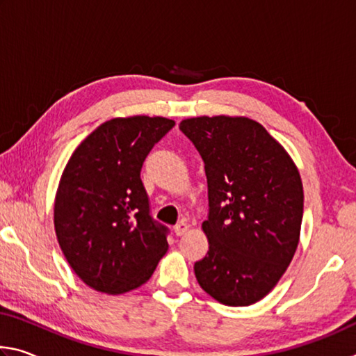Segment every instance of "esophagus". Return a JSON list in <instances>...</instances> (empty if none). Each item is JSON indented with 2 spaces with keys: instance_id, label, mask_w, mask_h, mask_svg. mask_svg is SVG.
<instances>
[{
  "instance_id": "1",
  "label": "esophagus",
  "mask_w": 356,
  "mask_h": 356,
  "mask_svg": "<svg viewBox=\"0 0 356 356\" xmlns=\"http://www.w3.org/2000/svg\"><path fill=\"white\" fill-rule=\"evenodd\" d=\"M186 232H188V225H186L185 221H180V222H177L176 227H174V234H176L177 237L184 236V234H186Z\"/></svg>"
}]
</instances>
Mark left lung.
<instances>
[{
	"label": "left lung",
	"instance_id": "obj_1",
	"mask_svg": "<svg viewBox=\"0 0 356 356\" xmlns=\"http://www.w3.org/2000/svg\"><path fill=\"white\" fill-rule=\"evenodd\" d=\"M206 165L209 251L196 280L227 306H250L273 291L292 262L303 218V184L280 141L246 116L184 119Z\"/></svg>",
	"mask_w": 356,
	"mask_h": 356
}]
</instances>
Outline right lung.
I'll return each mask as SVG.
<instances>
[{
    "instance_id": "add662e5",
    "label": "right lung",
    "mask_w": 356,
    "mask_h": 356,
    "mask_svg": "<svg viewBox=\"0 0 356 356\" xmlns=\"http://www.w3.org/2000/svg\"><path fill=\"white\" fill-rule=\"evenodd\" d=\"M174 124L161 116L110 119L78 144L64 168L55 196L56 237L72 270L94 291H134L166 254V227L150 218L140 172Z\"/></svg>"
}]
</instances>
